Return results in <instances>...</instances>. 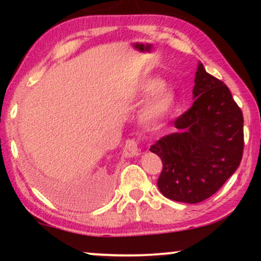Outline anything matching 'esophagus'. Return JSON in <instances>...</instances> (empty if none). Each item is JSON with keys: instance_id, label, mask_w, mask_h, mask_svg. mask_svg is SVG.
<instances>
[{"instance_id": "esophagus-1", "label": "esophagus", "mask_w": 261, "mask_h": 261, "mask_svg": "<svg viewBox=\"0 0 261 261\" xmlns=\"http://www.w3.org/2000/svg\"><path fill=\"white\" fill-rule=\"evenodd\" d=\"M140 154V148H139V141L135 139H128L125 142L124 147V155L125 157H134V155Z\"/></svg>"}]
</instances>
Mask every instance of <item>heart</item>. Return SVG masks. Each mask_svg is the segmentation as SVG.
<instances>
[{
	"instance_id": "b5f03b06",
	"label": "heart",
	"mask_w": 261,
	"mask_h": 261,
	"mask_svg": "<svg viewBox=\"0 0 261 261\" xmlns=\"http://www.w3.org/2000/svg\"><path fill=\"white\" fill-rule=\"evenodd\" d=\"M164 82L161 79H148L141 86V94L143 97L155 94L163 88ZM160 92V91H159ZM174 94L170 91H161L160 93L154 95L147 104V107L143 110V119L146 121H155L160 120L161 118L166 116L170 112L173 106H174Z\"/></svg>"
}]
</instances>
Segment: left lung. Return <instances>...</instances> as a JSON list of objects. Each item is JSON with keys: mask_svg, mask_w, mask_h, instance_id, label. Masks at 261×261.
Segmentation results:
<instances>
[{"mask_svg": "<svg viewBox=\"0 0 261 261\" xmlns=\"http://www.w3.org/2000/svg\"><path fill=\"white\" fill-rule=\"evenodd\" d=\"M193 95V106L175 119L178 131L149 148L163 163L161 193L187 203L201 202L220 190L241 164L244 148L243 113L228 87L201 62Z\"/></svg>", "mask_w": 261, "mask_h": 261, "instance_id": "8db88e82", "label": "left lung"}]
</instances>
